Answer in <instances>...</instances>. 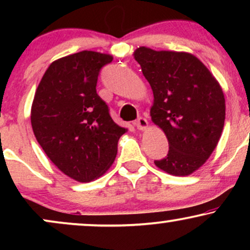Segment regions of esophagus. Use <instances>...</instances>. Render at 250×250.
<instances>
[{"mask_svg": "<svg viewBox=\"0 0 250 250\" xmlns=\"http://www.w3.org/2000/svg\"><path fill=\"white\" fill-rule=\"evenodd\" d=\"M135 125H136L137 129H140V130H143V129H146L148 127V121L145 119V117H139V119L136 120V122H135Z\"/></svg>", "mask_w": 250, "mask_h": 250, "instance_id": "1", "label": "esophagus"}]
</instances>
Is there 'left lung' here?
<instances>
[{
  "label": "left lung",
  "instance_id": "8db88e82",
  "mask_svg": "<svg viewBox=\"0 0 250 250\" xmlns=\"http://www.w3.org/2000/svg\"><path fill=\"white\" fill-rule=\"evenodd\" d=\"M134 56L153 89L151 120L169 143L167 156L154 163L175 176L191 174L207 161L221 137L226 117L222 89L191 54L141 47Z\"/></svg>",
  "mask_w": 250,
  "mask_h": 250
}]
</instances>
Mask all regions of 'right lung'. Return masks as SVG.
<instances>
[{"mask_svg":"<svg viewBox=\"0 0 250 250\" xmlns=\"http://www.w3.org/2000/svg\"><path fill=\"white\" fill-rule=\"evenodd\" d=\"M113 57L82 50L62 57L43 75L31 107L37 142L62 173L89 182L113 165L125 129L97 95L100 71Z\"/></svg>","mask_w":250,"mask_h":250,"instance_id":"obj_1","label":"right lung"}]
</instances>
